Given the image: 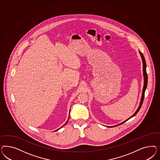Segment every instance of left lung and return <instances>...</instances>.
Listing matches in <instances>:
<instances>
[{"label":"left lung","mask_w":160,"mask_h":160,"mask_svg":"<svg viewBox=\"0 0 160 160\" xmlns=\"http://www.w3.org/2000/svg\"><path fill=\"white\" fill-rule=\"evenodd\" d=\"M140 53L141 56V58L142 60V63H143V75H144V87H143V89H142V97H141V99L140 104L138 107L137 110L136 111V112L132 116L130 117L129 118H128L127 120H126V121H124L123 122H122L121 124H118V125H121L122 123L125 122L126 121L128 120L130 118H132V117L135 116L136 114H137V112H139L140 109L141 108V107L142 106V102H143V100H144V96H145V91L146 88H147V82H148V76H147V73L146 72V62H145V58L143 56V54L141 52H140ZM118 125H117L116 126H118ZM116 126H113V127H116Z\"/></svg>","instance_id":"left-lung-1"}]
</instances>
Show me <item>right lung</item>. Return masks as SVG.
Listing matches in <instances>:
<instances>
[{
  "label": "right lung",
  "instance_id": "obj_1",
  "mask_svg": "<svg viewBox=\"0 0 160 160\" xmlns=\"http://www.w3.org/2000/svg\"><path fill=\"white\" fill-rule=\"evenodd\" d=\"M68 121H67V122H66V123H67V122H68ZM65 124H64V125H65Z\"/></svg>",
  "mask_w": 160,
  "mask_h": 160
}]
</instances>
